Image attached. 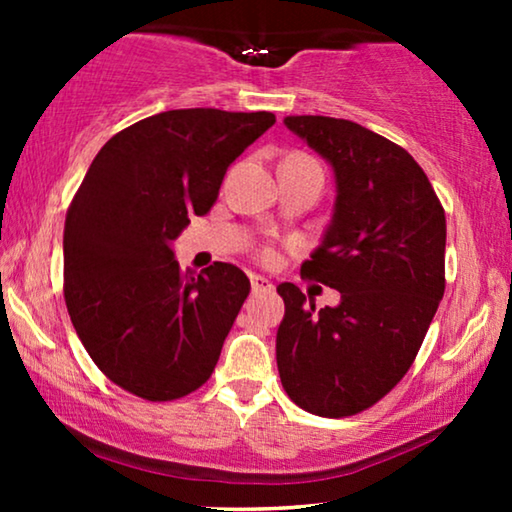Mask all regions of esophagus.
<instances>
[{"mask_svg":"<svg viewBox=\"0 0 512 512\" xmlns=\"http://www.w3.org/2000/svg\"><path fill=\"white\" fill-rule=\"evenodd\" d=\"M249 279H251V293H256V296L258 293H270L272 289H275L270 279H265L261 275H251Z\"/></svg>","mask_w":512,"mask_h":512,"instance_id":"1","label":"esophagus"}]
</instances>
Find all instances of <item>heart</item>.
<instances>
[{"label":"heart","instance_id":"heart-1","mask_svg":"<svg viewBox=\"0 0 512 512\" xmlns=\"http://www.w3.org/2000/svg\"><path fill=\"white\" fill-rule=\"evenodd\" d=\"M263 256H265V258H270V256H272V249H265V251H263Z\"/></svg>","mask_w":512,"mask_h":512}]
</instances>
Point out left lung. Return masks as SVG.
Instances as JSON below:
<instances>
[{
  "mask_svg": "<svg viewBox=\"0 0 512 512\" xmlns=\"http://www.w3.org/2000/svg\"><path fill=\"white\" fill-rule=\"evenodd\" d=\"M335 174L331 226L305 277L340 291L317 310L284 282L277 331L282 387L298 408L349 417L389 394L422 347L445 293V209L415 158L359 123L286 116Z\"/></svg>",
  "mask_w": 512,
  "mask_h": 512,
  "instance_id": "left-lung-1",
  "label": "left lung"
}]
</instances>
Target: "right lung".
Returning a JSON list of instances; mask_svg holds the SVG:
<instances>
[{
	"label": "right lung",
	"mask_w": 512,
	"mask_h": 512,
	"mask_svg": "<svg viewBox=\"0 0 512 512\" xmlns=\"http://www.w3.org/2000/svg\"><path fill=\"white\" fill-rule=\"evenodd\" d=\"M272 125L270 111L172 109L90 163L65 219V303L90 359L130 394L174 401L214 373L251 284L230 263L181 272L172 242Z\"/></svg>",
	"instance_id": "obj_1"
}]
</instances>
